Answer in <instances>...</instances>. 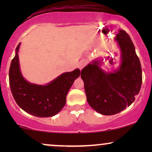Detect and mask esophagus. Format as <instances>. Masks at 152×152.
<instances>
[{
  "instance_id": "esophagus-1",
  "label": "esophagus",
  "mask_w": 152,
  "mask_h": 152,
  "mask_svg": "<svg viewBox=\"0 0 152 152\" xmlns=\"http://www.w3.org/2000/svg\"><path fill=\"white\" fill-rule=\"evenodd\" d=\"M86 63H87V62H86V60H82V61H80V63H79V65H78L79 68H80V70H82V68L86 65Z\"/></svg>"
}]
</instances>
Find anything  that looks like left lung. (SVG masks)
Here are the masks:
<instances>
[{"label": "left lung", "instance_id": "left-lung-1", "mask_svg": "<svg viewBox=\"0 0 152 152\" xmlns=\"http://www.w3.org/2000/svg\"><path fill=\"white\" fill-rule=\"evenodd\" d=\"M115 40L121 52V64L118 69L106 72L101 68L102 60L95 59L81 72L87 102L97 113L104 115H114L129 107L142 85L140 62L130 37L119 30Z\"/></svg>", "mask_w": 152, "mask_h": 152}]
</instances>
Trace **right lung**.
Wrapping results in <instances>:
<instances>
[{
    "instance_id": "right-lung-1",
    "label": "right lung",
    "mask_w": 152,
    "mask_h": 152,
    "mask_svg": "<svg viewBox=\"0 0 152 152\" xmlns=\"http://www.w3.org/2000/svg\"><path fill=\"white\" fill-rule=\"evenodd\" d=\"M12 59L9 71L10 86L16 102L29 114L39 118L55 115L66 104V95L74 81L80 77L79 68L64 72L45 85L32 84L25 80L20 71L18 50Z\"/></svg>"
}]
</instances>
